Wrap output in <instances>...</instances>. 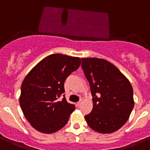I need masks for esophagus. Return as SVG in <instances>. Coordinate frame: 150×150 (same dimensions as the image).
<instances>
[{"instance_id":"esophagus-1","label":"esophagus","mask_w":150,"mask_h":150,"mask_svg":"<svg viewBox=\"0 0 150 150\" xmlns=\"http://www.w3.org/2000/svg\"><path fill=\"white\" fill-rule=\"evenodd\" d=\"M81 104V100H80V101H78V103H77V106H78V107H80Z\"/></svg>"}]
</instances>
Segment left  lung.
<instances>
[{
	"label": "left lung",
	"instance_id": "1",
	"mask_svg": "<svg viewBox=\"0 0 150 150\" xmlns=\"http://www.w3.org/2000/svg\"><path fill=\"white\" fill-rule=\"evenodd\" d=\"M90 86L93 108L85 115L96 132L109 134L126 124L134 107L133 89L125 75L115 65L101 58H81Z\"/></svg>",
	"mask_w": 150,
	"mask_h": 150
}]
</instances>
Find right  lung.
I'll return each instance as SVG.
<instances>
[{"instance_id":"add662e5","label":"right lung","mask_w":150,"mask_h":150,"mask_svg":"<svg viewBox=\"0 0 150 150\" xmlns=\"http://www.w3.org/2000/svg\"><path fill=\"white\" fill-rule=\"evenodd\" d=\"M81 63L78 57L50 54L25 77L19 102L25 117L36 130L54 133L67 124L75 107L60 97L65 92V80Z\"/></svg>"}]
</instances>
